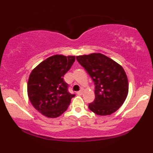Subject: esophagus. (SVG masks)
Here are the masks:
<instances>
[{"label":"esophagus","instance_id":"esophagus-1","mask_svg":"<svg viewBox=\"0 0 153 153\" xmlns=\"http://www.w3.org/2000/svg\"><path fill=\"white\" fill-rule=\"evenodd\" d=\"M82 93H83V91H82L81 90V91H78V92H77V94H78V96H81V95L82 94Z\"/></svg>","mask_w":153,"mask_h":153}]
</instances>
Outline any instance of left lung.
Segmentation results:
<instances>
[{"label":"left lung","instance_id":"left-lung-1","mask_svg":"<svg viewBox=\"0 0 153 153\" xmlns=\"http://www.w3.org/2000/svg\"><path fill=\"white\" fill-rule=\"evenodd\" d=\"M95 84V99L89 103L91 111L100 116L113 114L127 99L129 83L123 68L101 53L77 56Z\"/></svg>","mask_w":153,"mask_h":153}]
</instances>
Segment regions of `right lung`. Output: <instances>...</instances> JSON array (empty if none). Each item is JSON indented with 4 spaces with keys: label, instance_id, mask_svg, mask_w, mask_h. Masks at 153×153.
Masks as SVG:
<instances>
[{
    "label": "right lung",
    "instance_id": "right-lung-1",
    "mask_svg": "<svg viewBox=\"0 0 153 153\" xmlns=\"http://www.w3.org/2000/svg\"><path fill=\"white\" fill-rule=\"evenodd\" d=\"M75 59V56L56 54L31 71L27 84L28 96L33 106L45 117H59L75 96L68 91V84L63 79Z\"/></svg>",
    "mask_w": 153,
    "mask_h": 153
}]
</instances>
